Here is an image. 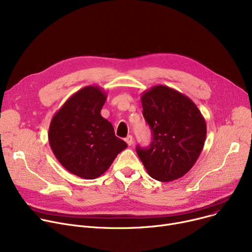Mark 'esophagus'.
Listing matches in <instances>:
<instances>
[{"instance_id": "obj_1", "label": "esophagus", "mask_w": 252, "mask_h": 252, "mask_svg": "<svg viewBox=\"0 0 252 252\" xmlns=\"http://www.w3.org/2000/svg\"><path fill=\"white\" fill-rule=\"evenodd\" d=\"M125 141L126 142V144L128 145V146H130L131 144L134 143V138H133V136H130V135H128L126 139H125Z\"/></svg>"}]
</instances>
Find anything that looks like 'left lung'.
I'll return each mask as SVG.
<instances>
[{
	"label": "left lung",
	"mask_w": 252,
	"mask_h": 252,
	"mask_svg": "<svg viewBox=\"0 0 252 252\" xmlns=\"http://www.w3.org/2000/svg\"><path fill=\"white\" fill-rule=\"evenodd\" d=\"M143 115L152 130L147 148L137 153L149 176L160 182L182 178L199 157L206 123L196 104L182 93L158 85L141 96Z\"/></svg>",
	"instance_id": "1"
}]
</instances>
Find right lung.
I'll return each instance as SVG.
<instances>
[{"mask_svg":"<svg viewBox=\"0 0 252 252\" xmlns=\"http://www.w3.org/2000/svg\"><path fill=\"white\" fill-rule=\"evenodd\" d=\"M107 95L98 86H87L67 99L53 116L49 144L69 173L93 180L107 170L118 153L127 147L114 134L101 109Z\"/></svg>","mask_w":252,"mask_h":252,"instance_id":"obj_1","label":"right lung"}]
</instances>
